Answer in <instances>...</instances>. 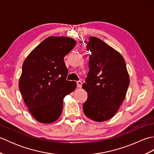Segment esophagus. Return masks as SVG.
<instances>
[{"label": "esophagus", "mask_w": 154, "mask_h": 154, "mask_svg": "<svg viewBox=\"0 0 154 154\" xmlns=\"http://www.w3.org/2000/svg\"><path fill=\"white\" fill-rule=\"evenodd\" d=\"M82 82H81V81H77V87H79V88H80V87H81V86H82Z\"/></svg>", "instance_id": "34e87169"}]
</instances>
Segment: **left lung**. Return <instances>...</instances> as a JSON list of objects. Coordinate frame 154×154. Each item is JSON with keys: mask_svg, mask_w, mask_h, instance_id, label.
<instances>
[{"mask_svg": "<svg viewBox=\"0 0 154 154\" xmlns=\"http://www.w3.org/2000/svg\"><path fill=\"white\" fill-rule=\"evenodd\" d=\"M89 71L83 88L88 93L83 105L85 114L96 122L110 119L125 99L130 84L126 63L121 54L100 39L91 36Z\"/></svg>", "mask_w": 154, "mask_h": 154, "instance_id": "1", "label": "left lung"}]
</instances>
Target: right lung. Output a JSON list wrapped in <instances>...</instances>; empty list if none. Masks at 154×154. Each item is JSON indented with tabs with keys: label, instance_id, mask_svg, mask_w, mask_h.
<instances>
[{
	"label": "right lung",
	"instance_id": "obj_1",
	"mask_svg": "<svg viewBox=\"0 0 154 154\" xmlns=\"http://www.w3.org/2000/svg\"><path fill=\"white\" fill-rule=\"evenodd\" d=\"M76 41L68 37L50 36L24 60L19 89L35 120L42 123L57 120L63 110L64 97L75 89V81L66 80L68 69L64 57Z\"/></svg>",
	"mask_w": 154,
	"mask_h": 154
}]
</instances>
